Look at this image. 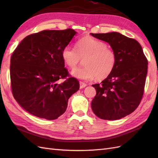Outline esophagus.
I'll list each match as a JSON object with an SVG mask.
<instances>
[{
    "label": "esophagus",
    "mask_w": 158,
    "mask_h": 158,
    "mask_svg": "<svg viewBox=\"0 0 158 158\" xmlns=\"http://www.w3.org/2000/svg\"><path fill=\"white\" fill-rule=\"evenodd\" d=\"M86 85H87V84L85 83H84L83 82H80V88H84L86 86Z\"/></svg>",
    "instance_id": "34e87169"
}]
</instances>
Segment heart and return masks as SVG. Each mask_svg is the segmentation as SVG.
<instances>
[{
  "label": "heart",
  "mask_w": 158,
  "mask_h": 158,
  "mask_svg": "<svg viewBox=\"0 0 158 158\" xmlns=\"http://www.w3.org/2000/svg\"><path fill=\"white\" fill-rule=\"evenodd\" d=\"M75 47L76 49L67 45L62 51V58L70 69H74L84 59V66L72 70L74 77L84 80L94 78L101 80L112 73L117 56L106 43L92 37H84L76 41Z\"/></svg>",
  "instance_id": "b5f03b06"
}]
</instances>
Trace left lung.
Segmentation results:
<instances>
[{"instance_id":"left-lung-1","label":"left lung","mask_w":158,"mask_h":158,"mask_svg":"<svg viewBox=\"0 0 158 158\" xmlns=\"http://www.w3.org/2000/svg\"><path fill=\"white\" fill-rule=\"evenodd\" d=\"M107 42L115 51L117 60L112 73L96 89L92 111L104 120H117L132 113L139 106L144 92L148 60L136 40L117 32L91 33Z\"/></svg>"}]
</instances>
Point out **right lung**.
I'll list each match as a JSON object with an SVG mask.
<instances>
[{"label": "right lung", "instance_id": "1", "mask_svg": "<svg viewBox=\"0 0 158 158\" xmlns=\"http://www.w3.org/2000/svg\"><path fill=\"white\" fill-rule=\"evenodd\" d=\"M76 32L44 30L27 35L12 52L10 82L20 106L37 117L54 120L66 110L68 100L80 88L64 68L62 51ZM65 79L63 83L58 80Z\"/></svg>", "mask_w": 158, "mask_h": 158}]
</instances>
